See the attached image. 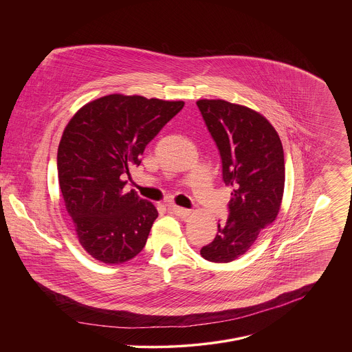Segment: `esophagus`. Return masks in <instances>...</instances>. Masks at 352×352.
Masks as SVG:
<instances>
[{"mask_svg": "<svg viewBox=\"0 0 352 352\" xmlns=\"http://www.w3.org/2000/svg\"><path fill=\"white\" fill-rule=\"evenodd\" d=\"M169 210H170L175 215H177V217H180V218H187V217L191 214V210H187V208H183V207H179V206H175V204H170V206H169Z\"/></svg>", "mask_w": 352, "mask_h": 352, "instance_id": "1", "label": "esophagus"}]
</instances>
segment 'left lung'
<instances>
[{
    "label": "left lung",
    "mask_w": 352,
    "mask_h": 352,
    "mask_svg": "<svg viewBox=\"0 0 352 352\" xmlns=\"http://www.w3.org/2000/svg\"><path fill=\"white\" fill-rule=\"evenodd\" d=\"M196 104L219 149L223 182L232 188L228 219L218 224L215 239L200 256L227 263L243 256L261 230L276 221L285 186L284 149L276 129L256 110L223 99Z\"/></svg>",
    "instance_id": "obj_1"
}]
</instances>
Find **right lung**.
Instances as JSON below:
<instances>
[{
  "instance_id": "obj_1",
  "label": "right lung",
  "mask_w": 352,
  "mask_h": 352,
  "mask_svg": "<svg viewBox=\"0 0 352 352\" xmlns=\"http://www.w3.org/2000/svg\"><path fill=\"white\" fill-rule=\"evenodd\" d=\"M184 106L183 100L110 94L80 107L64 129L58 175L79 243L96 261L117 265L145 246L156 207L124 193L131 165Z\"/></svg>"
}]
</instances>
